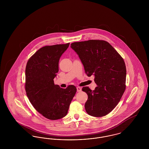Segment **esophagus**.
Wrapping results in <instances>:
<instances>
[{"mask_svg": "<svg viewBox=\"0 0 149 149\" xmlns=\"http://www.w3.org/2000/svg\"><path fill=\"white\" fill-rule=\"evenodd\" d=\"M77 92H80L81 91V88L80 87H79V86H78V87L77 88Z\"/></svg>", "mask_w": 149, "mask_h": 149, "instance_id": "obj_1", "label": "esophagus"}]
</instances>
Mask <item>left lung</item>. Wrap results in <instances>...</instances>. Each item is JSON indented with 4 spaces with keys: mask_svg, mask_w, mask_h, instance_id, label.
I'll list each match as a JSON object with an SVG mask.
<instances>
[{
    "mask_svg": "<svg viewBox=\"0 0 149 149\" xmlns=\"http://www.w3.org/2000/svg\"><path fill=\"white\" fill-rule=\"evenodd\" d=\"M79 55L88 77L94 75L97 86L92 91L84 86L88 94L86 113L101 117L109 113L119 103L126 89V68L123 58L106 41L91 40L71 44Z\"/></svg>",
    "mask_w": 149,
    "mask_h": 149,
    "instance_id": "obj_1",
    "label": "left lung"
}]
</instances>
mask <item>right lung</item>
Wrapping results in <instances>:
<instances>
[{
	"mask_svg": "<svg viewBox=\"0 0 149 149\" xmlns=\"http://www.w3.org/2000/svg\"><path fill=\"white\" fill-rule=\"evenodd\" d=\"M69 44L42 47L29 58L26 67L25 90L29 100L38 112L51 120L67 114L77 92L74 85L63 89L54 81L60 58Z\"/></svg>",
	"mask_w": 149,
	"mask_h": 149,
	"instance_id": "obj_1",
	"label": "right lung"
}]
</instances>
